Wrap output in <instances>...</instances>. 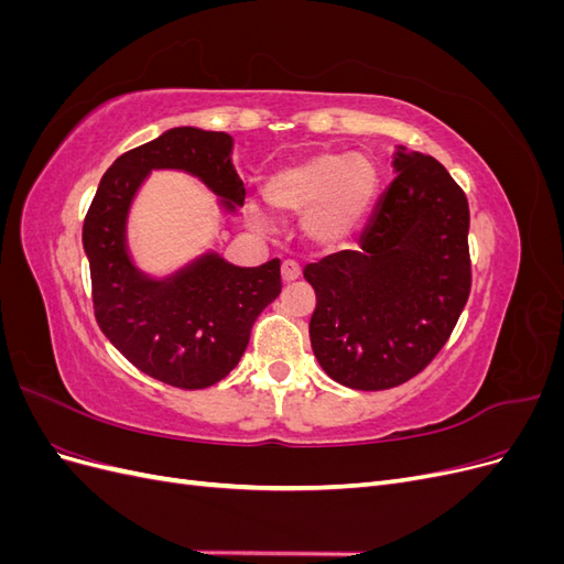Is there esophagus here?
<instances>
[{"label":"esophagus","instance_id":"1","mask_svg":"<svg viewBox=\"0 0 564 564\" xmlns=\"http://www.w3.org/2000/svg\"><path fill=\"white\" fill-rule=\"evenodd\" d=\"M301 278V268H299V263H294V261H284L282 263V282L284 284H292V282H296Z\"/></svg>","mask_w":564,"mask_h":564}]
</instances>
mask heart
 <instances>
[{
  "instance_id": "b5f03b06",
  "label": "heart",
  "mask_w": 564,
  "mask_h": 564,
  "mask_svg": "<svg viewBox=\"0 0 564 564\" xmlns=\"http://www.w3.org/2000/svg\"><path fill=\"white\" fill-rule=\"evenodd\" d=\"M379 187L373 162L352 152H319L286 164L272 174L263 195L270 209L286 216H305L303 230L319 247H338L362 226ZM253 226L268 228L270 216L249 204Z\"/></svg>"
}]
</instances>
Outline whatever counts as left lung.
Returning a JSON list of instances; mask_svg holds the SVG:
<instances>
[{"instance_id": "left-lung-1", "label": "left lung", "mask_w": 564, "mask_h": 564, "mask_svg": "<svg viewBox=\"0 0 564 564\" xmlns=\"http://www.w3.org/2000/svg\"><path fill=\"white\" fill-rule=\"evenodd\" d=\"M360 249L308 263L315 289L311 346L319 367L352 390L395 388L447 344L470 292L468 202L447 169L395 145Z\"/></svg>"}]
</instances>
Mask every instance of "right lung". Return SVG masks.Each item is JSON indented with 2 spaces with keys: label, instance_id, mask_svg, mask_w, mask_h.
I'll return each mask as SVG.
<instances>
[{
  "label": "right lung",
  "instance_id": "1",
  "mask_svg": "<svg viewBox=\"0 0 564 564\" xmlns=\"http://www.w3.org/2000/svg\"><path fill=\"white\" fill-rule=\"evenodd\" d=\"M232 150V135L224 131L169 129L112 162L84 218L100 332L135 369L174 388H209L237 367L256 315L280 296V261L240 268L204 249L155 275L133 259L129 216L152 172L197 178L216 195L220 214L235 216L247 191Z\"/></svg>",
  "mask_w": 564,
  "mask_h": 564
}]
</instances>
